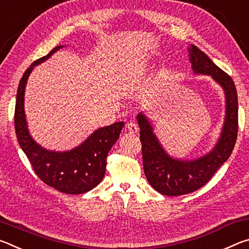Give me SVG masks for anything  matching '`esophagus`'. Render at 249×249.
Returning a JSON list of instances; mask_svg holds the SVG:
<instances>
[{"mask_svg": "<svg viewBox=\"0 0 249 249\" xmlns=\"http://www.w3.org/2000/svg\"><path fill=\"white\" fill-rule=\"evenodd\" d=\"M126 129H127L129 133L135 134V133H137L138 126L136 123H135V122H129V123L126 124Z\"/></svg>", "mask_w": 249, "mask_h": 249, "instance_id": "obj_1", "label": "esophagus"}]
</instances>
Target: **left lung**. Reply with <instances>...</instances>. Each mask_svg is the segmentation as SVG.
<instances>
[{
  "label": "left lung",
  "mask_w": 249,
  "mask_h": 249,
  "mask_svg": "<svg viewBox=\"0 0 249 249\" xmlns=\"http://www.w3.org/2000/svg\"><path fill=\"white\" fill-rule=\"evenodd\" d=\"M188 49L193 72L211 75L224 90L225 121L221 136L209 154L195 160H181L166 153L147 117L142 113L137 115L146 178L156 191L169 196L188 195L208 183L218 168L230 158L238 132L237 91L233 79L196 46L191 45Z\"/></svg>",
  "instance_id": "8db88e82"
}]
</instances>
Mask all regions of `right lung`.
Instances as JSON below:
<instances>
[{"instance_id":"obj_1","label":"right lung","mask_w":249,"mask_h":249,"mask_svg":"<svg viewBox=\"0 0 249 249\" xmlns=\"http://www.w3.org/2000/svg\"><path fill=\"white\" fill-rule=\"evenodd\" d=\"M64 47L57 46L47 56L34 61L20 79L16 95L14 124L18 144L31 162L35 174L49 187L67 195H81L95 188L105 175L109 149L119 140L124 122L96 129L81 145L69 151L47 150L33 140L24 112V95L27 79L34 67Z\"/></svg>"}]
</instances>
